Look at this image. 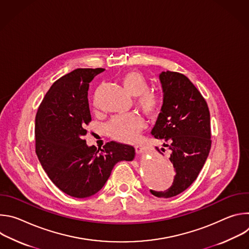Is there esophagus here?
<instances>
[{"instance_id": "esophagus-1", "label": "esophagus", "mask_w": 249, "mask_h": 249, "mask_svg": "<svg viewBox=\"0 0 249 249\" xmlns=\"http://www.w3.org/2000/svg\"><path fill=\"white\" fill-rule=\"evenodd\" d=\"M135 150H136L137 155H139V156L144 155V154L147 152L146 149H145L144 147H142V146H136V147H135Z\"/></svg>"}]
</instances>
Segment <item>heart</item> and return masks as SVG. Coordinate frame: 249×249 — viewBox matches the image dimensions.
Segmentation results:
<instances>
[{
    "mask_svg": "<svg viewBox=\"0 0 249 249\" xmlns=\"http://www.w3.org/2000/svg\"><path fill=\"white\" fill-rule=\"evenodd\" d=\"M123 89L136 97V106L148 116H154L160 107V97L155 91L148 89L146 77L138 71H127L119 79ZM144 127V121L139 115L125 114L114 116L107 124L108 134L117 140L133 142Z\"/></svg>",
    "mask_w": 249,
    "mask_h": 249,
    "instance_id": "obj_1",
    "label": "heart"
}]
</instances>
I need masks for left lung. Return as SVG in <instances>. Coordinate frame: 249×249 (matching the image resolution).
Wrapping results in <instances>:
<instances>
[{
  "label": "left lung",
  "mask_w": 249,
  "mask_h": 249,
  "mask_svg": "<svg viewBox=\"0 0 249 249\" xmlns=\"http://www.w3.org/2000/svg\"><path fill=\"white\" fill-rule=\"evenodd\" d=\"M160 81L163 102L151 134L166 142L175 176L167 190H151V193L159 198H170L186 190L196 180L209 156L210 112L200 91L184 75L166 71L160 75Z\"/></svg>",
  "instance_id": "8db88e82"
}]
</instances>
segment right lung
I'll return each mask as SVG.
<instances>
[{
  "label": "right lung",
  "instance_id": "1",
  "mask_svg": "<svg viewBox=\"0 0 249 249\" xmlns=\"http://www.w3.org/2000/svg\"><path fill=\"white\" fill-rule=\"evenodd\" d=\"M104 69H76L57 80L35 117V152L51 181L75 198L96 194L114 165L135 158L132 146L116 142L102 149L88 146L84 136L90 120L89 83Z\"/></svg>",
  "mask_w": 249,
  "mask_h": 249
}]
</instances>
